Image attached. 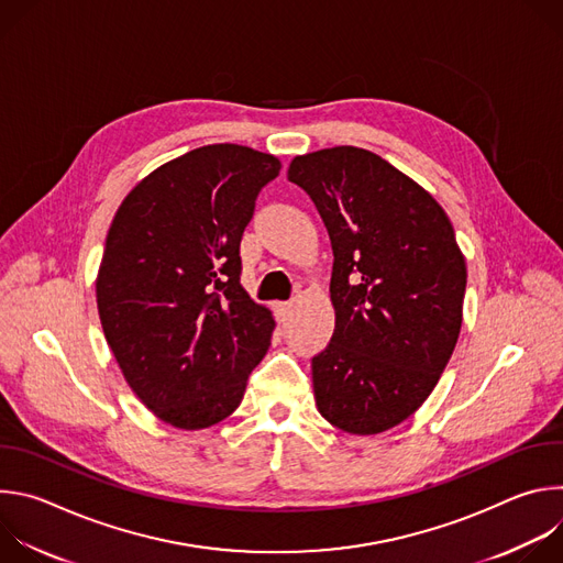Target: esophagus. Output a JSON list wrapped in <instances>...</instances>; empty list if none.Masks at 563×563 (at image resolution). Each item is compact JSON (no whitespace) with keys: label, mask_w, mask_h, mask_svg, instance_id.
Wrapping results in <instances>:
<instances>
[{"label":"esophagus","mask_w":563,"mask_h":563,"mask_svg":"<svg viewBox=\"0 0 563 563\" xmlns=\"http://www.w3.org/2000/svg\"><path fill=\"white\" fill-rule=\"evenodd\" d=\"M289 309H291V302H276V316H278V320H285L287 313H289Z\"/></svg>","instance_id":"1"}]
</instances>
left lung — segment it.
<instances>
[{
    "label": "left lung",
    "instance_id": "1",
    "mask_svg": "<svg viewBox=\"0 0 563 563\" xmlns=\"http://www.w3.org/2000/svg\"><path fill=\"white\" fill-rule=\"evenodd\" d=\"M287 178L313 200L334 252L336 325L311 358L316 408L343 432H385L426 404L459 341L467 269L452 222L367 148L296 155Z\"/></svg>",
    "mask_w": 563,
    "mask_h": 563
}]
</instances>
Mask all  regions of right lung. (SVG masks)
Wrapping results in <instances>:
<instances>
[{
    "label": "right lung",
    "instance_id": "obj_1",
    "mask_svg": "<svg viewBox=\"0 0 563 563\" xmlns=\"http://www.w3.org/2000/svg\"><path fill=\"white\" fill-rule=\"evenodd\" d=\"M280 159L194 148L118 207L96 278L107 343L133 394L178 430L227 419L269 350L274 316L240 285V238Z\"/></svg>",
    "mask_w": 563,
    "mask_h": 563
}]
</instances>
